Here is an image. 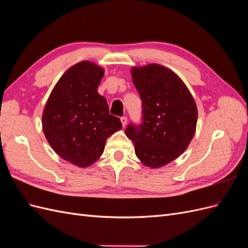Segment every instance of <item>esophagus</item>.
<instances>
[{
    "instance_id": "obj_1",
    "label": "esophagus",
    "mask_w": 248,
    "mask_h": 248,
    "mask_svg": "<svg viewBox=\"0 0 248 248\" xmlns=\"http://www.w3.org/2000/svg\"><path fill=\"white\" fill-rule=\"evenodd\" d=\"M121 122H122L123 127H125L127 124V117H121Z\"/></svg>"
}]
</instances>
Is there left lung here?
Masks as SVG:
<instances>
[{
    "label": "left lung",
    "mask_w": 248,
    "mask_h": 248,
    "mask_svg": "<svg viewBox=\"0 0 248 248\" xmlns=\"http://www.w3.org/2000/svg\"><path fill=\"white\" fill-rule=\"evenodd\" d=\"M131 77L142 103V123L125 133L144 166L159 169L177 159L196 133L198 108L177 74L159 64L133 66Z\"/></svg>",
    "instance_id": "left-lung-1"
}]
</instances>
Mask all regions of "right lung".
Segmentation results:
<instances>
[{
    "label": "right lung",
    "mask_w": 248,
    "mask_h": 248,
    "mask_svg": "<svg viewBox=\"0 0 248 248\" xmlns=\"http://www.w3.org/2000/svg\"><path fill=\"white\" fill-rule=\"evenodd\" d=\"M104 69L90 61L60 78L42 112V129L52 150L73 166L88 168L100 158L108 138L122 129L97 89Z\"/></svg>",
    "instance_id": "add662e5"
}]
</instances>
